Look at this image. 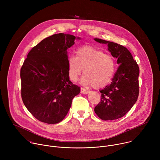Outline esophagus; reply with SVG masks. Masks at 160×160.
Instances as JSON below:
<instances>
[{"label":"esophagus","instance_id":"34e87169","mask_svg":"<svg viewBox=\"0 0 160 160\" xmlns=\"http://www.w3.org/2000/svg\"><path fill=\"white\" fill-rule=\"evenodd\" d=\"M80 90H81V93L82 94H88L89 92V91L83 87H81L80 88Z\"/></svg>","mask_w":160,"mask_h":160}]
</instances>
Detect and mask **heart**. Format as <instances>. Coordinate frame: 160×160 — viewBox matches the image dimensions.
I'll return each mask as SVG.
<instances>
[{"instance_id": "1", "label": "heart", "mask_w": 160, "mask_h": 160, "mask_svg": "<svg viewBox=\"0 0 160 160\" xmlns=\"http://www.w3.org/2000/svg\"><path fill=\"white\" fill-rule=\"evenodd\" d=\"M82 83L100 88L112 80L116 72V62L112 56L90 45H84L76 51V57L68 59V73L70 79L76 82L83 72Z\"/></svg>"}]
</instances>
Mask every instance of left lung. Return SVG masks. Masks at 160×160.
<instances>
[{"label": "left lung", "mask_w": 160, "mask_h": 160, "mask_svg": "<svg viewBox=\"0 0 160 160\" xmlns=\"http://www.w3.org/2000/svg\"><path fill=\"white\" fill-rule=\"evenodd\" d=\"M94 40L108 44V51L117 58L120 64L111 83L100 90L101 101L94 111L101 120H117L125 115L138 100L139 68L130 51L123 45L99 38Z\"/></svg>", "instance_id": "1"}]
</instances>
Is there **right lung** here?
<instances>
[{
  "label": "right lung",
  "mask_w": 160,
  "mask_h": 160,
  "mask_svg": "<svg viewBox=\"0 0 160 160\" xmlns=\"http://www.w3.org/2000/svg\"><path fill=\"white\" fill-rule=\"evenodd\" d=\"M75 38L58 33L42 40L29 52L21 68L22 102L40 122H61L80 92L68 73L67 49L74 45Z\"/></svg>",
  "instance_id": "right-lung-1"
}]
</instances>
